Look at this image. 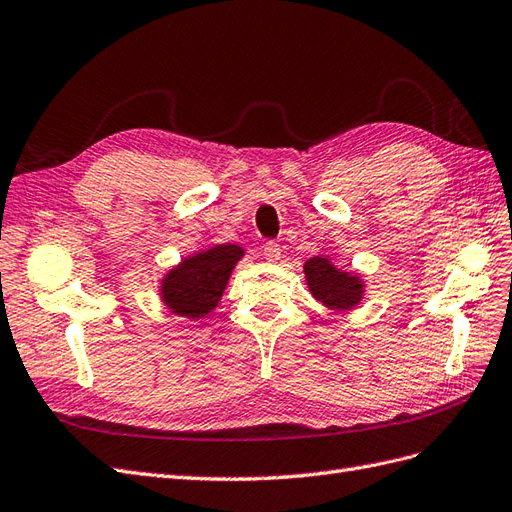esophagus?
<instances>
[{
    "instance_id": "obj_1",
    "label": "esophagus",
    "mask_w": 512,
    "mask_h": 512,
    "mask_svg": "<svg viewBox=\"0 0 512 512\" xmlns=\"http://www.w3.org/2000/svg\"><path fill=\"white\" fill-rule=\"evenodd\" d=\"M261 251H264V257H266L268 261L281 259V244H279V242L268 240V242L264 244V248H261Z\"/></svg>"
}]
</instances>
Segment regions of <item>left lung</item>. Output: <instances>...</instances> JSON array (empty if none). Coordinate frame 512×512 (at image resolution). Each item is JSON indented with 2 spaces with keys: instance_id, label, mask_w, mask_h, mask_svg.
I'll use <instances>...</instances> for the list:
<instances>
[{
  "instance_id": "left-lung-1",
  "label": "left lung",
  "mask_w": 512,
  "mask_h": 512,
  "mask_svg": "<svg viewBox=\"0 0 512 512\" xmlns=\"http://www.w3.org/2000/svg\"><path fill=\"white\" fill-rule=\"evenodd\" d=\"M306 283L311 287V294L324 302L328 309L347 311L362 298V283L358 276L339 272L328 259L313 257L304 264Z\"/></svg>"
}]
</instances>
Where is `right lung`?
<instances>
[{
	"instance_id": "right-lung-1",
	"label": "right lung",
	"mask_w": 512,
	"mask_h": 512,
	"mask_svg": "<svg viewBox=\"0 0 512 512\" xmlns=\"http://www.w3.org/2000/svg\"><path fill=\"white\" fill-rule=\"evenodd\" d=\"M242 253L236 244H221L184 259L163 281V298L169 309L184 317H206L221 300Z\"/></svg>"
}]
</instances>
